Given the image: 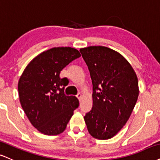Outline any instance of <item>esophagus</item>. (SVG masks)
Instances as JSON below:
<instances>
[{"instance_id":"1","label":"esophagus","mask_w":160,"mask_h":160,"mask_svg":"<svg viewBox=\"0 0 160 160\" xmlns=\"http://www.w3.org/2000/svg\"><path fill=\"white\" fill-rule=\"evenodd\" d=\"M77 98H78L79 100H80V99H81V98H82V95L80 93H78V95H77Z\"/></svg>"}]
</instances>
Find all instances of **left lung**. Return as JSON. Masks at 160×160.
<instances>
[{
	"label": "left lung",
	"mask_w": 160,
	"mask_h": 160,
	"mask_svg": "<svg viewBox=\"0 0 160 160\" xmlns=\"http://www.w3.org/2000/svg\"><path fill=\"white\" fill-rule=\"evenodd\" d=\"M91 76L92 108L84 116L98 139L116 135L130 118L138 96V78L128 60L114 50L90 46L80 50Z\"/></svg>",
	"instance_id": "1"
}]
</instances>
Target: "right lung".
Here are the masks:
<instances>
[{"instance_id":"1","label":"right lung","mask_w":160,"mask_h":160,"mask_svg":"<svg viewBox=\"0 0 160 160\" xmlns=\"http://www.w3.org/2000/svg\"><path fill=\"white\" fill-rule=\"evenodd\" d=\"M78 50L70 47L53 48L42 52L30 62L19 79L21 104L34 128L45 135L56 136L66 128L79 107L75 96L65 95L66 78L61 71L79 58Z\"/></svg>"}]
</instances>
